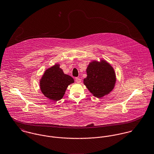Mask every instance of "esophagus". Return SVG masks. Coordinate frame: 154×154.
<instances>
[{"instance_id":"esophagus-1","label":"esophagus","mask_w":154,"mask_h":154,"mask_svg":"<svg viewBox=\"0 0 154 154\" xmlns=\"http://www.w3.org/2000/svg\"><path fill=\"white\" fill-rule=\"evenodd\" d=\"M75 81L77 83H80L81 82H82V80L80 79V78H78V77H76L75 78Z\"/></svg>"}]
</instances>
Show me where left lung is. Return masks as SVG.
I'll list each match as a JSON object with an SVG mask.
<instances>
[{
  "label": "left lung",
  "instance_id": "obj_1",
  "mask_svg": "<svg viewBox=\"0 0 154 154\" xmlns=\"http://www.w3.org/2000/svg\"><path fill=\"white\" fill-rule=\"evenodd\" d=\"M87 77L83 83L96 97L101 98L109 94L114 88L116 76L113 67L107 61L100 59L91 61L87 69Z\"/></svg>",
  "mask_w": 154,
  "mask_h": 154
}]
</instances>
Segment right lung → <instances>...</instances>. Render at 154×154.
<instances>
[{
  "instance_id": "add662e5",
  "label": "right lung",
  "mask_w": 154,
  "mask_h": 154,
  "mask_svg": "<svg viewBox=\"0 0 154 154\" xmlns=\"http://www.w3.org/2000/svg\"><path fill=\"white\" fill-rule=\"evenodd\" d=\"M74 80L64 73L59 64H55L47 69L39 80V87L42 94L54 102L61 100L69 85Z\"/></svg>"
}]
</instances>
